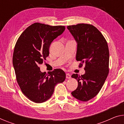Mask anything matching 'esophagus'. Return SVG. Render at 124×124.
I'll use <instances>...</instances> for the list:
<instances>
[{"label": "esophagus", "mask_w": 124, "mask_h": 124, "mask_svg": "<svg viewBox=\"0 0 124 124\" xmlns=\"http://www.w3.org/2000/svg\"><path fill=\"white\" fill-rule=\"evenodd\" d=\"M66 78H68V79H70L71 78V75H70L69 73H66Z\"/></svg>", "instance_id": "obj_1"}]
</instances>
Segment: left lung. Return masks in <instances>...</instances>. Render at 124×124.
I'll list each match as a JSON object with an SVG mask.
<instances>
[{
    "label": "left lung",
    "instance_id": "1",
    "mask_svg": "<svg viewBox=\"0 0 124 124\" xmlns=\"http://www.w3.org/2000/svg\"><path fill=\"white\" fill-rule=\"evenodd\" d=\"M67 29L77 43L76 60L79 67L85 64V73L73 74L78 87L71 92L74 97L87 101L100 91L109 72V51L106 39L95 26L80 23L68 25Z\"/></svg>",
    "mask_w": 124,
    "mask_h": 124
}]
</instances>
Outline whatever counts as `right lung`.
I'll return each instance as SVG.
<instances>
[{"label": "right lung", "mask_w": 124, "mask_h": 124, "mask_svg": "<svg viewBox=\"0 0 124 124\" xmlns=\"http://www.w3.org/2000/svg\"><path fill=\"white\" fill-rule=\"evenodd\" d=\"M64 30L62 25L35 23L22 33L16 42L13 64L16 81L23 93L33 102H45L53 95L55 86L65 80L66 74L62 70L46 73L39 68L49 56L52 42Z\"/></svg>", "instance_id": "obj_1"}]
</instances>
